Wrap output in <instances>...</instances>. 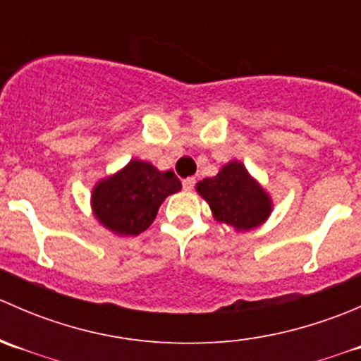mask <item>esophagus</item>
<instances>
[{"mask_svg": "<svg viewBox=\"0 0 361 361\" xmlns=\"http://www.w3.org/2000/svg\"><path fill=\"white\" fill-rule=\"evenodd\" d=\"M194 187H195V178H187V180H183V190L190 192Z\"/></svg>", "mask_w": 361, "mask_h": 361, "instance_id": "34e87169", "label": "esophagus"}]
</instances>
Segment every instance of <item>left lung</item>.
Listing matches in <instances>:
<instances>
[{
  "instance_id": "left-lung-1",
  "label": "left lung",
  "mask_w": 361,
  "mask_h": 361,
  "mask_svg": "<svg viewBox=\"0 0 361 361\" xmlns=\"http://www.w3.org/2000/svg\"><path fill=\"white\" fill-rule=\"evenodd\" d=\"M197 192L209 202L218 221L238 231L257 227L271 213L267 194L251 180L241 162L227 164L216 176L204 178L197 183Z\"/></svg>"
}]
</instances>
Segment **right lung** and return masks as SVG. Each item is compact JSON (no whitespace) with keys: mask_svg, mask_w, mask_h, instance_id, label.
<instances>
[{"mask_svg":"<svg viewBox=\"0 0 361 361\" xmlns=\"http://www.w3.org/2000/svg\"><path fill=\"white\" fill-rule=\"evenodd\" d=\"M178 190L181 183L173 171L160 173L152 164L130 160L94 188L92 207L104 227L120 235H137L150 227L164 199Z\"/></svg>","mask_w":361,"mask_h":361,"instance_id":"right-lung-1","label":"right lung"}]
</instances>
